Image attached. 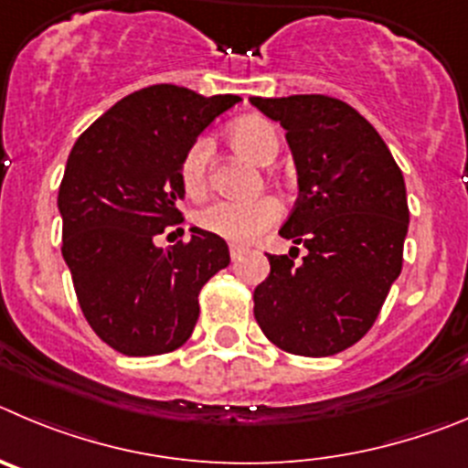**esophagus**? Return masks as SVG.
Here are the masks:
<instances>
[{
	"mask_svg": "<svg viewBox=\"0 0 468 468\" xmlns=\"http://www.w3.org/2000/svg\"><path fill=\"white\" fill-rule=\"evenodd\" d=\"M247 251V247H242V244H230V259H238L239 254H244Z\"/></svg>",
	"mask_w": 468,
	"mask_h": 468,
	"instance_id": "34e87169",
	"label": "esophagus"
}]
</instances>
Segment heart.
Wrapping results in <instances>:
<instances>
[{"label": "heart", "mask_w": 468, "mask_h": 468, "mask_svg": "<svg viewBox=\"0 0 468 468\" xmlns=\"http://www.w3.org/2000/svg\"><path fill=\"white\" fill-rule=\"evenodd\" d=\"M229 142L235 151L247 155L259 165H268L280 151V137L275 125L259 116H250L230 125ZM209 172V142L196 140L182 161V186L188 197H203L207 191ZM282 207L275 197L263 196L256 200H217L197 214V226L207 233L224 238L229 242H251L268 226L280 218Z\"/></svg>", "instance_id": "b5f03b06"}]
</instances>
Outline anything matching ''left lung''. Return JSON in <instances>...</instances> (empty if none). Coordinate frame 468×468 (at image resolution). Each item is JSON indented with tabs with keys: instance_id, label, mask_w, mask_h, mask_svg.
I'll return each instance as SVG.
<instances>
[{
	"instance_id": "8db88e82",
	"label": "left lung",
	"mask_w": 468,
	"mask_h": 468,
	"mask_svg": "<svg viewBox=\"0 0 468 468\" xmlns=\"http://www.w3.org/2000/svg\"><path fill=\"white\" fill-rule=\"evenodd\" d=\"M286 130L298 200L280 235L305 247L301 265L272 256L254 289L265 338L301 356L352 347L380 314L401 275L408 235L406 182L378 130L328 95L250 98Z\"/></svg>"
}]
</instances>
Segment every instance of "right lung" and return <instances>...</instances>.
<instances>
[{
    "label": "right lung",
    "mask_w": 468,
    "mask_h": 468,
    "mask_svg": "<svg viewBox=\"0 0 468 468\" xmlns=\"http://www.w3.org/2000/svg\"><path fill=\"white\" fill-rule=\"evenodd\" d=\"M238 102L172 83L142 88L104 112L67 158L62 259L88 324L121 355L182 347L200 314L197 293L230 263L226 239L196 226L188 242L165 250L154 238L182 221L184 154Z\"/></svg>",
    "instance_id": "right-lung-1"
}]
</instances>
